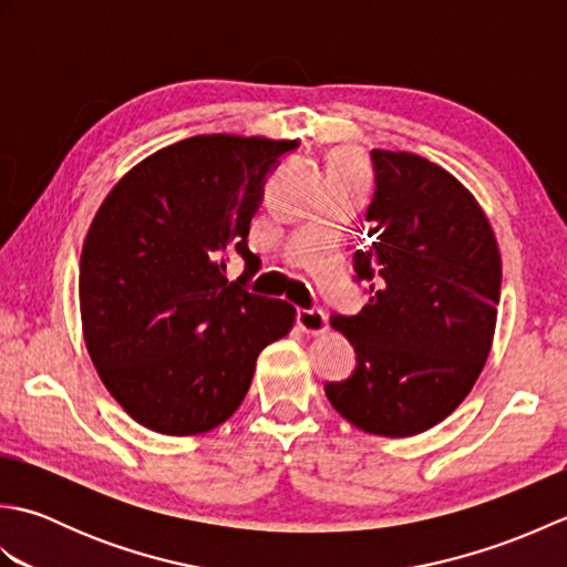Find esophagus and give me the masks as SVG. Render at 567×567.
I'll return each instance as SVG.
<instances>
[{
	"label": "esophagus",
	"mask_w": 567,
	"mask_h": 567,
	"mask_svg": "<svg viewBox=\"0 0 567 567\" xmlns=\"http://www.w3.org/2000/svg\"><path fill=\"white\" fill-rule=\"evenodd\" d=\"M297 323L305 333L319 336L327 331V315L321 309H297Z\"/></svg>",
	"instance_id": "esophagus-1"
}]
</instances>
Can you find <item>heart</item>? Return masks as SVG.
Masks as SVG:
<instances>
[{
  "mask_svg": "<svg viewBox=\"0 0 567 567\" xmlns=\"http://www.w3.org/2000/svg\"><path fill=\"white\" fill-rule=\"evenodd\" d=\"M351 175H355V163L348 158V155H341V158L336 161L331 177H351Z\"/></svg>",
  "mask_w": 567,
  "mask_h": 567,
  "instance_id": "heart-1",
  "label": "heart"
}]
</instances>
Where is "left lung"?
I'll return each instance as SVG.
<instances>
[{
    "label": "left lung",
    "instance_id": "8db88e82",
    "mask_svg": "<svg viewBox=\"0 0 567 567\" xmlns=\"http://www.w3.org/2000/svg\"><path fill=\"white\" fill-rule=\"evenodd\" d=\"M375 189L353 280L368 305L331 327L355 370L327 382L329 402L378 436H414L465 400L489 355L502 260L475 197L414 153L370 151Z\"/></svg>",
    "mask_w": 567,
    "mask_h": 567
}]
</instances>
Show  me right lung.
<instances>
[{"instance_id": "right-lung-1", "label": "right lung", "mask_w": 567, "mask_h": 567, "mask_svg": "<svg viewBox=\"0 0 567 567\" xmlns=\"http://www.w3.org/2000/svg\"><path fill=\"white\" fill-rule=\"evenodd\" d=\"M297 141L195 136L118 179L84 238L80 315L106 390L167 436L231 416L260 351L292 329L295 307L248 292L262 185ZM247 265L225 280L227 252Z\"/></svg>"}]
</instances>
